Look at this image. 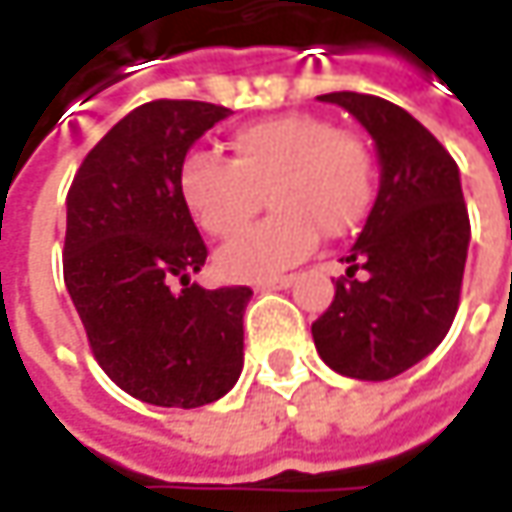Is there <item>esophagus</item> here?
<instances>
[{"instance_id": "esophagus-1", "label": "esophagus", "mask_w": 512, "mask_h": 512, "mask_svg": "<svg viewBox=\"0 0 512 512\" xmlns=\"http://www.w3.org/2000/svg\"><path fill=\"white\" fill-rule=\"evenodd\" d=\"M296 282V276H273V279H262L259 290H287V287Z\"/></svg>"}]
</instances>
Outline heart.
Instances as JSON below:
<instances>
[{"label": "heart", "mask_w": 512, "mask_h": 512, "mask_svg": "<svg viewBox=\"0 0 512 512\" xmlns=\"http://www.w3.org/2000/svg\"><path fill=\"white\" fill-rule=\"evenodd\" d=\"M267 190L273 213L219 253L230 279H262L305 259L319 230L336 239L364 222L376 199L373 150L319 113H279L230 136V162L193 150L179 168V196L213 239L256 216Z\"/></svg>", "instance_id": "1"}]
</instances>
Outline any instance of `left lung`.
Returning a JSON list of instances; mask_svg holds the SVG:
<instances>
[{"label": "left lung", "instance_id": "1", "mask_svg": "<svg viewBox=\"0 0 512 512\" xmlns=\"http://www.w3.org/2000/svg\"><path fill=\"white\" fill-rule=\"evenodd\" d=\"M373 136L382 182L362 233L344 256L347 276L313 322L327 367L384 382L433 353L459 310L470 219L459 168L410 113L370 93H325ZM368 270L359 283L355 270Z\"/></svg>", "mask_w": 512, "mask_h": 512}]
</instances>
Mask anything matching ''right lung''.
Wrapping results in <instances>:
<instances>
[{"label": "right lung", "instance_id": "obj_1", "mask_svg": "<svg viewBox=\"0 0 512 512\" xmlns=\"http://www.w3.org/2000/svg\"><path fill=\"white\" fill-rule=\"evenodd\" d=\"M230 110L156 99L99 139L68 190L65 287L113 382L156 407H202L242 373L245 285L190 282L207 247L179 196L193 142Z\"/></svg>", "mask_w": 512, "mask_h": 512}]
</instances>
